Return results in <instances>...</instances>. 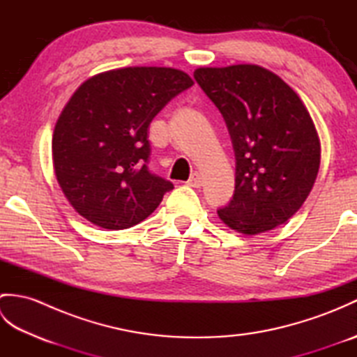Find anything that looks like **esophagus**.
<instances>
[{
	"label": "esophagus",
	"instance_id": "obj_1",
	"mask_svg": "<svg viewBox=\"0 0 357 357\" xmlns=\"http://www.w3.org/2000/svg\"><path fill=\"white\" fill-rule=\"evenodd\" d=\"M187 185L195 187V188H199L202 185V176H201V174L199 173H193L192 176H190V179L187 181Z\"/></svg>",
	"mask_w": 357,
	"mask_h": 357
}]
</instances>
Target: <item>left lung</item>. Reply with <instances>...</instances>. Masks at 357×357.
Returning <instances> with one entry per match:
<instances>
[{
  "label": "left lung",
  "mask_w": 357,
  "mask_h": 357,
  "mask_svg": "<svg viewBox=\"0 0 357 357\" xmlns=\"http://www.w3.org/2000/svg\"><path fill=\"white\" fill-rule=\"evenodd\" d=\"M193 77L225 121L236 159L234 193L219 218L244 234L285 224L313 188L319 136L301 98L253 64L201 67Z\"/></svg>",
  "instance_id": "obj_1"
}]
</instances>
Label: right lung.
<instances>
[{
    "label": "right lung",
    "mask_w": 357,
    "mask_h": 357,
    "mask_svg": "<svg viewBox=\"0 0 357 357\" xmlns=\"http://www.w3.org/2000/svg\"><path fill=\"white\" fill-rule=\"evenodd\" d=\"M192 86L170 67H126L78 87L58 118L52 155L58 183L82 218L124 230L153 213L173 184L149 170V126Z\"/></svg>",
    "instance_id": "add662e5"
}]
</instances>
